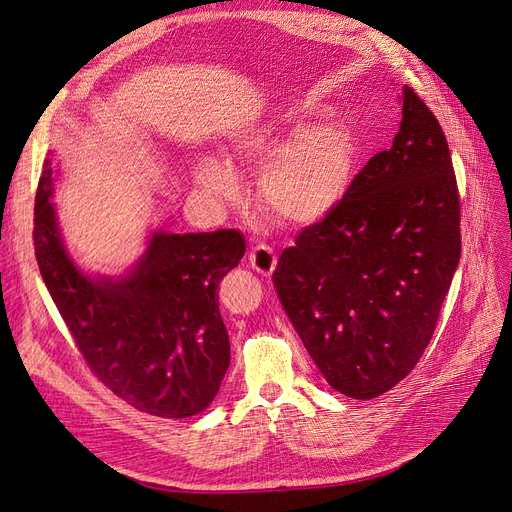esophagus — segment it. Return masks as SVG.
Returning a JSON list of instances; mask_svg holds the SVG:
<instances>
[{"instance_id":"esophagus-1","label":"esophagus","mask_w":512,"mask_h":512,"mask_svg":"<svg viewBox=\"0 0 512 512\" xmlns=\"http://www.w3.org/2000/svg\"><path fill=\"white\" fill-rule=\"evenodd\" d=\"M248 260L252 264V269H256L260 275H271L275 271V264H277V256L267 243L254 245L248 254Z\"/></svg>"}]
</instances>
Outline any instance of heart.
<instances>
[{
    "mask_svg": "<svg viewBox=\"0 0 512 512\" xmlns=\"http://www.w3.org/2000/svg\"><path fill=\"white\" fill-rule=\"evenodd\" d=\"M317 109H292L237 134L227 159L232 166H260L258 193L275 218L304 227L336 210L349 193L357 145L351 132L336 126H309ZM195 185L218 203L241 197L239 176L216 157L193 163Z\"/></svg>",
    "mask_w": 512,
    "mask_h": 512,
    "instance_id": "1",
    "label": "heart"
}]
</instances>
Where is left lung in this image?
I'll return each mask as SVG.
<instances>
[{
    "instance_id": "1",
    "label": "left lung",
    "mask_w": 512,
    "mask_h": 512,
    "mask_svg": "<svg viewBox=\"0 0 512 512\" xmlns=\"http://www.w3.org/2000/svg\"><path fill=\"white\" fill-rule=\"evenodd\" d=\"M388 151L340 206L302 229L273 271L292 325L338 393L374 399L401 382L435 332L460 260V195L433 111L403 88Z\"/></svg>"
}]
</instances>
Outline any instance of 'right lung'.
<instances>
[{"label":"right lung","instance_id":"obj_1","mask_svg":"<svg viewBox=\"0 0 512 512\" xmlns=\"http://www.w3.org/2000/svg\"><path fill=\"white\" fill-rule=\"evenodd\" d=\"M50 195L46 159L35 195V258L92 374L151 416L206 410L231 363L218 285L243 258V235L157 231L128 277H88L63 248Z\"/></svg>","mask_w":512,"mask_h":512}]
</instances>
